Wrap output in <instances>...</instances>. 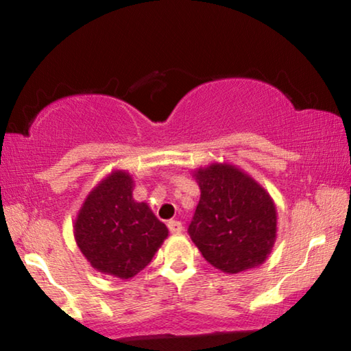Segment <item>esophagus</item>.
Masks as SVG:
<instances>
[{"mask_svg":"<svg viewBox=\"0 0 351 351\" xmlns=\"http://www.w3.org/2000/svg\"><path fill=\"white\" fill-rule=\"evenodd\" d=\"M169 229L170 232L173 235H180L182 232V224L181 221H176V219H171V221H169Z\"/></svg>","mask_w":351,"mask_h":351,"instance_id":"34e87169","label":"esophagus"}]
</instances>
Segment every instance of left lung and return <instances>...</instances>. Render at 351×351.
I'll list each match as a JSON object with an SVG mask.
<instances>
[{
  "label": "left lung",
  "instance_id": "8db88e82",
  "mask_svg": "<svg viewBox=\"0 0 351 351\" xmlns=\"http://www.w3.org/2000/svg\"><path fill=\"white\" fill-rule=\"evenodd\" d=\"M201 197L189 226L207 263L226 274L257 268L277 239V209L263 186L229 162L192 170Z\"/></svg>",
  "mask_w": 351,
  "mask_h": 351
}]
</instances>
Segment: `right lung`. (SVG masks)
Here are the masks:
<instances>
[{
  "mask_svg": "<svg viewBox=\"0 0 351 351\" xmlns=\"http://www.w3.org/2000/svg\"><path fill=\"white\" fill-rule=\"evenodd\" d=\"M134 180L111 170L83 199L74 219V239L94 269L128 280L150 263L169 237L150 206L133 198Z\"/></svg>",
  "mask_w": 351,
  "mask_h": 351,
  "instance_id": "obj_1",
  "label": "right lung"
}]
</instances>
